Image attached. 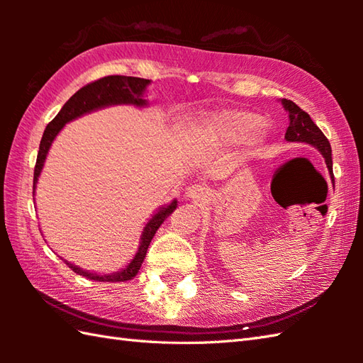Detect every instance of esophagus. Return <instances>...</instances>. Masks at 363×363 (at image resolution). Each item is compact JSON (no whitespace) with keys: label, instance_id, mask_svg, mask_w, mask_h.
Wrapping results in <instances>:
<instances>
[{"label":"esophagus","instance_id":"esophagus-1","mask_svg":"<svg viewBox=\"0 0 363 363\" xmlns=\"http://www.w3.org/2000/svg\"><path fill=\"white\" fill-rule=\"evenodd\" d=\"M207 195H209V190H207V187L201 186V184H195V186H190L187 189V196L191 199H196V201L207 198Z\"/></svg>","mask_w":363,"mask_h":363}]
</instances>
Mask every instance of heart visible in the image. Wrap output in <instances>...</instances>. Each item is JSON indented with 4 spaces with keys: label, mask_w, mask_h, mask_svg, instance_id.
Masks as SVG:
<instances>
[{
    "label": "heart",
    "mask_w": 363,
    "mask_h": 363,
    "mask_svg": "<svg viewBox=\"0 0 363 363\" xmlns=\"http://www.w3.org/2000/svg\"><path fill=\"white\" fill-rule=\"evenodd\" d=\"M262 123L257 113L246 111H226L211 118L212 134L225 143H237L248 138Z\"/></svg>",
    "instance_id": "b5f03b06"
}]
</instances>
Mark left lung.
<instances>
[{"label":"left lung","instance_id":"1","mask_svg":"<svg viewBox=\"0 0 363 363\" xmlns=\"http://www.w3.org/2000/svg\"><path fill=\"white\" fill-rule=\"evenodd\" d=\"M282 104L290 113V123L285 133V140L289 142H306L315 146L326 160V165L329 169L330 179L334 182V173H333V150H330V143L326 135L321 133V129L312 121L311 115L301 109L290 99H282Z\"/></svg>","mask_w":363,"mask_h":363}]
</instances>
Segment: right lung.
<instances>
[{"mask_svg":"<svg viewBox=\"0 0 363 363\" xmlns=\"http://www.w3.org/2000/svg\"><path fill=\"white\" fill-rule=\"evenodd\" d=\"M148 84H150V81L143 79V78L112 74V76H104V78H99L94 82H89L87 86H84L82 89L76 91V94L70 99H68L62 109H60V112L48 123V126H46V129H45L43 137L40 140V148H38V154H37L35 168H34V184H33L34 189L37 184V177L42 172L43 162L46 159V152H48L54 137H56L59 130L64 128L65 123L81 117L82 113H87L90 111H95V109H99V107H104L109 104L143 106L145 99H142V94ZM176 206H177L176 201H173L169 206L159 211L148 221V225H146V228L143 230L142 243H140V248H138V252L135 254L133 262H130V264L125 269H123V272L115 273V274H107V276L106 274L98 276L94 273L84 272V269L68 264V262H67V265L70 267L76 274H81L91 281L126 282V281L134 279L138 273V269H140V267L143 264L146 251H148V246L152 240L154 234L157 233V229L160 228L162 223H164L169 217V215L174 212Z\"/></svg>","mask_w":363,"mask_h":363,"instance_id":"1","label":"right lung"}]
</instances>
